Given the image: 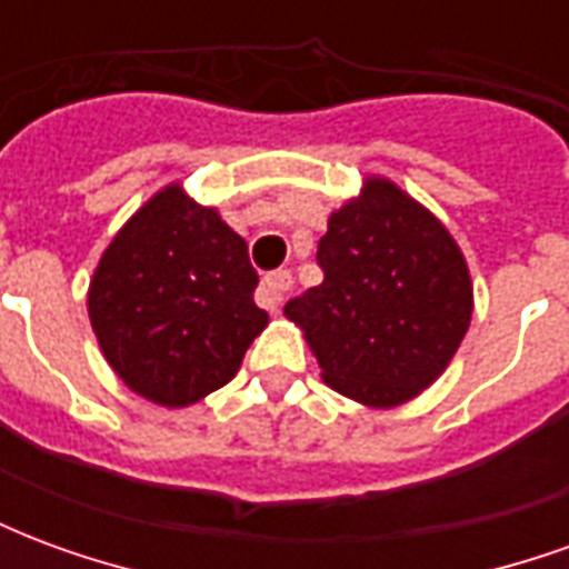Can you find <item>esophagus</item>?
Wrapping results in <instances>:
<instances>
[{
    "label": "esophagus",
    "instance_id": "esophagus-1",
    "mask_svg": "<svg viewBox=\"0 0 569 569\" xmlns=\"http://www.w3.org/2000/svg\"><path fill=\"white\" fill-rule=\"evenodd\" d=\"M289 289H292V273L289 271L268 273V277L261 280V301H264L271 310H280V305H283L286 296H289Z\"/></svg>",
    "mask_w": 569,
    "mask_h": 569
}]
</instances>
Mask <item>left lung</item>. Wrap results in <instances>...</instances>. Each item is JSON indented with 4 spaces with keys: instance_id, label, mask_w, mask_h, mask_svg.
<instances>
[{
    "instance_id": "left-lung-1",
    "label": "left lung",
    "mask_w": 569,
    "mask_h": 569,
    "mask_svg": "<svg viewBox=\"0 0 569 569\" xmlns=\"http://www.w3.org/2000/svg\"><path fill=\"white\" fill-rule=\"evenodd\" d=\"M322 283L283 308L322 381L369 408L415 399L448 369L472 320V283L448 228L371 176L332 212L317 247Z\"/></svg>"
}]
</instances>
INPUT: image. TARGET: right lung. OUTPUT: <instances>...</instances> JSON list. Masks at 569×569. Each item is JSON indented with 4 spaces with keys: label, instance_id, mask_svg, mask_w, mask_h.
I'll return each instance as SVG.
<instances>
[{
    "label": "right lung",
    "instance_id": "right-lung-1",
    "mask_svg": "<svg viewBox=\"0 0 569 569\" xmlns=\"http://www.w3.org/2000/svg\"><path fill=\"white\" fill-rule=\"evenodd\" d=\"M256 286L247 240L167 186L103 252L88 313L118 378L149 402L182 408L231 381L268 326Z\"/></svg>",
    "mask_w": 569,
    "mask_h": 569
}]
</instances>
